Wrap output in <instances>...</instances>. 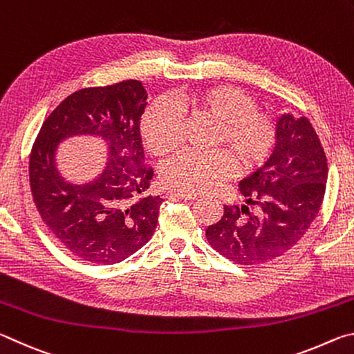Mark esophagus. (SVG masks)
I'll return each mask as SVG.
<instances>
[{"instance_id":"34e87169","label":"esophagus","mask_w":354,"mask_h":354,"mask_svg":"<svg viewBox=\"0 0 354 354\" xmlns=\"http://www.w3.org/2000/svg\"><path fill=\"white\" fill-rule=\"evenodd\" d=\"M169 195H170V198H179V200H185V201L198 198V194H184V192H176V190H171Z\"/></svg>"}]
</instances>
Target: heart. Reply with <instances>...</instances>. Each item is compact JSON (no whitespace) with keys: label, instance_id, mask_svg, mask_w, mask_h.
I'll return each instance as SVG.
<instances>
[{"label":"heart","instance_id":"heart-1","mask_svg":"<svg viewBox=\"0 0 354 354\" xmlns=\"http://www.w3.org/2000/svg\"><path fill=\"white\" fill-rule=\"evenodd\" d=\"M176 103L192 115L215 123L211 151L185 149L164 165L160 178L167 187L184 194L214 189L231 175L232 160L241 171H251L270 158L277 145L274 120L256 111L254 100L241 88L215 86L179 95ZM142 139L156 156L175 153L181 143V118L169 101L159 100L143 113Z\"/></svg>","mask_w":354,"mask_h":354}]
</instances>
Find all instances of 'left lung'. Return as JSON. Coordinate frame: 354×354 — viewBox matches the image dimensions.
<instances>
[{
	"mask_svg": "<svg viewBox=\"0 0 354 354\" xmlns=\"http://www.w3.org/2000/svg\"><path fill=\"white\" fill-rule=\"evenodd\" d=\"M277 145L267 162L239 183L241 207L225 206L221 218L206 227L207 242L242 266L277 259L295 247L320 211L328 164L306 117L283 113ZM257 207L250 214L248 205Z\"/></svg>",
	"mask_w": 354,
	"mask_h": 354,
	"instance_id": "8db88e82",
	"label": "left lung"
}]
</instances>
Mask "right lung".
Instances as JSON below:
<instances>
[{
  "instance_id": "right-lung-1",
  "label": "right lung",
  "mask_w": 354,
  "mask_h": 354,
  "mask_svg": "<svg viewBox=\"0 0 354 354\" xmlns=\"http://www.w3.org/2000/svg\"><path fill=\"white\" fill-rule=\"evenodd\" d=\"M148 93L140 81L82 88L65 98L41 124L29 159L35 206L59 242L81 259L118 263L154 234L162 198L147 195L153 169L143 165L140 118ZM106 143L104 171L73 183L57 169L58 143L70 136Z\"/></svg>"
}]
</instances>
